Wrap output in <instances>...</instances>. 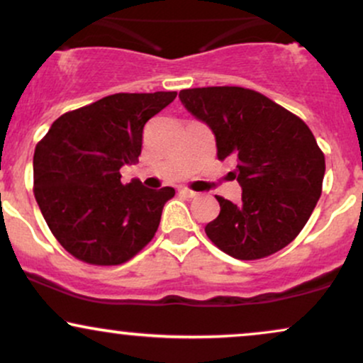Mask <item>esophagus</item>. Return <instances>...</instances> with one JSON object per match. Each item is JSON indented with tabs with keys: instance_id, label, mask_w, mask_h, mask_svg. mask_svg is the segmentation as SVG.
I'll use <instances>...</instances> for the list:
<instances>
[{
	"instance_id": "1",
	"label": "esophagus",
	"mask_w": 363,
	"mask_h": 363,
	"mask_svg": "<svg viewBox=\"0 0 363 363\" xmlns=\"http://www.w3.org/2000/svg\"><path fill=\"white\" fill-rule=\"evenodd\" d=\"M179 193H181L182 196H186V198H196V196H198V193L187 189V187H181V189H179Z\"/></svg>"
}]
</instances>
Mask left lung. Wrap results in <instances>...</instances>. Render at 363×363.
Listing matches in <instances>:
<instances>
[{"mask_svg":"<svg viewBox=\"0 0 363 363\" xmlns=\"http://www.w3.org/2000/svg\"><path fill=\"white\" fill-rule=\"evenodd\" d=\"M179 99L215 133L218 159H231L242 201L218 196L206 225L215 245L238 260L272 255L299 235L321 196L325 155L301 118L237 86L182 89Z\"/></svg>","mask_w":363,"mask_h":363,"instance_id":"1","label":"left lung"}]
</instances>
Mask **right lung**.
<instances>
[{
	"label": "right lung",
	"instance_id": "add662e5",
	"mask_svg": "<svg viewBox=\"0 0 363 363\" xmlns=\"http://www.w3.org/2000/svg\"><path fill=\"white\" fill-rule=\"evenodd\" d=\"M176 91L118 93L59 116L33 154V193L54 237L71 255L118 265L154 238L174 187L121 184L138 162L143 126Z\"/></svg>",
	"mask_w": 363,
	"mask_h": 363
}]
</instances>
